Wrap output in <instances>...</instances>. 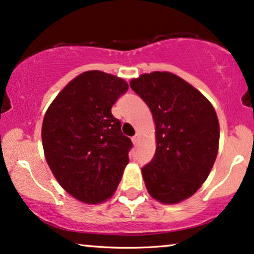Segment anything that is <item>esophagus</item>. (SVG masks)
I'll list each match as a JSON object with an SVG mask.
<instances>
[{
  "instance_id": "obj_1",
  "label": "esophagus",
  "mask_w": 254,
  "mask_h": 254,
  "mask_svg": "<svg viewBox=\"0 0 254 254\" xmlns=\"http://www.w3.org/2000/svg\"><path fill=\"white\" fill-rule=\"evenodd\" d=\"M139 138H140L139 134H136V136H134V137L132 138V143H133V145H137L138 143H139Z\"/></svg>"
}]
</instances>
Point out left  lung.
<instances>
[{
  "label": "left lung",
  "instance_id": "left-lung-1",
  "mask_svg": "<svg viewBox=\"0 0 254 254\" xmlns=\"http://www.w3.org/2000/svg\"><path fill=\"white\" fill-rule=\"evenodd\" d=\"M130 87L150 108L155 124V154L141 168L151 197L178 204L195 194L218 153L219 123L209 100L170 72L141 74Z\"/></svg>",
  "mask_w": 254,
  "mask_h": 254
}]
</instances>
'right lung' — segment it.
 Returning <instances> with one entry per match:
<instances>
[{
	"instance_id": "1",
	"label": "right lung",
	"mask_w": 254,
	"mask_h": 254,
	"mask_svg": "<svg viewBox=\"0 0 254 254\" xmlns=\"http://www.w3.org/2000/svg\"><path fill=\"white\" fill-rule=\"evenodd\" d=\"M129 84L101 70L70 80L47 108L42 125L44 155L59 185L77 201L106 202L129 164L130 138L111 107Z\"/></svg>"
}]
</instances>
